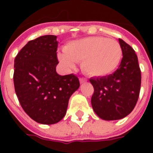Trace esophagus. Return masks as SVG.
<instances>
[{"label":"esophagus","mask_w":153,"mask_h":153,"mask_svg":"<svg viewBox=\"0 0 153 153\" xmlns=\"http://www.w3.org/2000/svg\"><path fill=\"white\" fill-rule=\"evenodd\" d=\"M86 81H87L86 79H84V78H79L80 83H84V82H86Z\"/></svg>","instance_id":"esophagus-1"}]
</instances>
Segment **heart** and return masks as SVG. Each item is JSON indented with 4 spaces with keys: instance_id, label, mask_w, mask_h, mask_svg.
<instances>
[{
    "instance_id": "b5f03b06",
    "label": "heart",
    "mask_w": 153,
    "mask_h": 153,
    "mask_svg": "<svg viewBox=\"0 0 153 153\" xmlns=\"http://www.w3.org/2000/svg\"><path fill=\"white\" fill-rule=\"evenodd\" d=\"M59 59L68 69L82 61L83 71L90 76L102 77L114 72L120 63L122 49L117 41L103 37H88L72 41Z\"/></svg>"
}]
</instances>
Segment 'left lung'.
I'll list each match as a JSON object with an SVG mask.
<instances>
[{"instance_id": "obj_1", "label": "left lung", "mask_w": 153, "mask_h": 153, "mask_svg": "<svg viewBox=\"0 0 153 153\" xmlns=\"http://www.w3.org/2000/svg\"><path fill=\"white\" fill-rule=\"evenodd\" d=\"M122 58L117 70L107 76L90 79L94 88L91 103L93 111L105 120H120L131 112L138 102L141 71L134 50L119 38Z\"/></svg>"}]
</instances>
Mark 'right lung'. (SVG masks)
Returning a JSON list of instances; mask_svg holds the SVG:
<instances>
[{"instance_id":"obj_1","label":"right lung","mask_w":153,"mask_h":153,"mask_svg":"<svg viewBox=\"0 0 153 153\" xmlns=\"http://www.w3.org/2000/svg\"><path fill=\"white\" fill-rule=\"evenodd\" d=\"M56 38L45 35L29 41L15 59L14 84L19 103L30 118L43 125L64 118L69 99L80 85L73 74L56 73Z\"/></svg>"}]
</instances>
